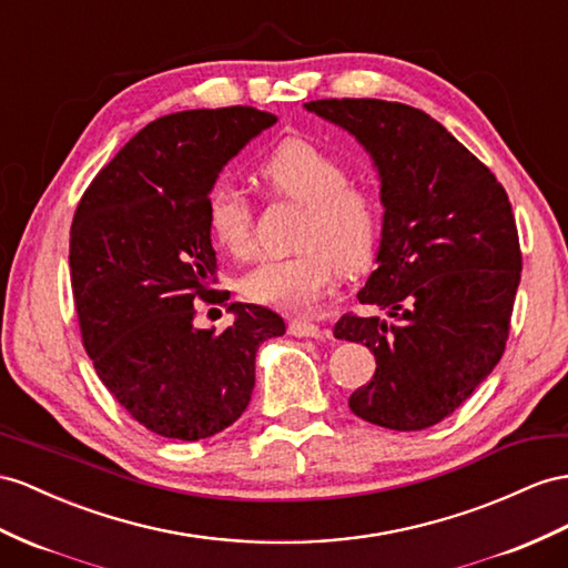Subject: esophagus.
<instances>
[{"label": "esophagus", "instance_id": "obj_1", "mask_svg": "<svg viewBox=\"0 0 568 568\" xmlns=\"http://www.w3.org/2000/svg\"><path fill=\"white\" fill-rule=\"evenodd\" d=\"M287 331H290V336H295V338H324L326 336V331L318 324L310 322V318H295V322H290Z\"/></svg>", "mask_w": 568, "mask_h": 568}]
</instances>
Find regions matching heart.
I'll use <instances>...</instances> for the list:
<instances>
[{
    "mask_svg": "<svg viewBox=\"0 0 568 568\" xmlns=\"http://www.w3.org/2000/svg\"><path fill=\"white\" fill-rule=\"evenodd\" d=\"M258 174L273 194L304 209L295 242L300 252L261 261L242 278V295L283 312H310L338 273L355 275L372 266L382 235L379 199L351 182L343 160L304 139L283 141ZM206 225L213 242L230 256L252 254V206L237 189H213Z\"/></svg>",
    "mask_w": 568,
    "mask_h": 568,
    "instance_id": "b5f03b06",
    "label": "heart"
}]
</instances>
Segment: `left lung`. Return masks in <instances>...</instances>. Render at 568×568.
I'll list each match as a JSON object with an SVG mask.
<instances>
[{
  "label": "left lung",
  "mask_w": 568,
  "mask_h": 568,
  "mask_svg": "<svg viewBox=\"0 0 568 568\" xmlns=\"http://www.w3.org/2000/svg\"><path fill=\"white\" fill-rule=\"evenodd\" d=\"M304 108L365 145L382 180L379 266L357 300L390 318L345 314L333 328L376 357L351 410L386 429H427L460 408L504 355L520 283L511 201L423 110L374 98Z\"/></svg>",
  "instance_id": "left-lung-1"
}]
</instances>
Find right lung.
<instances>
[{
	"mask_svg": "<svg viewBox=\"0 0 568 568\" xmlns=\"http://www.w3.org/2000/svg\"><path fill=\"white\" fill-rule=\"evenodd\" d=\"M275 124L254 108L165 114L129 141L85 189L69 268L81 338L100 382L139 425L199 442L246 410L258 345L283 318L230 304L223 333L196 328V300L221 304L206 201L217 174Z\"/></svg>",
	"mask_w": 568,
	"mask_h": 568,
	"instance_id": "add662e5",
	"label": "right lung"
}]
</instances>
